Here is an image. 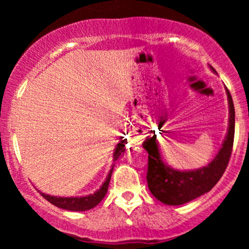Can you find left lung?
<instances>
[{"label": "left lung", "instance_id": "1", "mask_svg": "<svg viewBox=\"0 0 249 249\" xmlns=\"http://www.w3.org/2000/svg\"><path fill=\"white\" fill-rule=\"evenodd\" d=\"M213 72L216 71L210 67ZM230 118H228V130L221 148L218 154L207 166L196 168L192 171H180L168 166L162 160L157 136H148L142 142V146L148 153L147 167V185L148 190L162 204L168 206H178L188 201L199 198L202 194L210 192L215 186L216 182L224 174L231 154H232L234 142V128H235V110L232 96L226 88Z\"/></svg>", "mask_w": 249, "mask_h": 249}]
</instances>
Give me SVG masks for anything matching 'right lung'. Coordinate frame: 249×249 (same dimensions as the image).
<instances>
[{
    "label": "right lung",
    "mask_w": 249,
    "mask_h": 249,
    "mask_svg": "<svg viewBox=\"0 0 249 249\" xmlns=\"http://www.w3.org/2000/svg\"><path fill=\"white\" fill-rule=\"evenodd\" d=\"M126 139H123V137L119 141L118 144L115 148V152H113V161H116L117 159L119 158V156L125 151V144H126ZM113 166L111 167L110 172H108L107 179L103 182V185L99 190H97L93 194H89V196H49V194L41 193V196L44 199H47L50 204L55 205L56 207L63 208V210L67 211H72V212H83V211H89L91 208L96 207L99 202L104 199L105 194L107 192L108 184H110L111 176H112Z\"/></svg>",
    "instance_id": "1"
}]
</instances>
